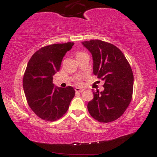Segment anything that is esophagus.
<instances>
[{"mask_svg": "<svg viewBox=\"0 0 157 157\" xmlns=\"http://www.w3.org/2000/svg\"><path fill=\"white\" fill-rule=\"evenodd\" d=\"M75 90V92H78V93H82V92H83L84 91V89L78 88V87H76Z\"/></svg>", "mask_w": 157, "mask_h": 157, "instance_id": "34e87169", "label": "esophagus"}]
</instances>
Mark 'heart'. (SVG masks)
I'll return each instance as SVG.
<instances>
[{"instance_id": "1", "label": "heart", "mask_w": 157, "mask_h": 157, "mask_svg": "<svg viewBox=\"0 0 157 157\" xmlns=\"http://www.w3.org/2000/svg\"><path fill=\"white\" fill-rule=\"evenodd\" d=\"M79 54H80V53H79ZM77 83H78V84H81V82H80V80H79V79H78V80H77Z\"/></svg>"}]
</instances>
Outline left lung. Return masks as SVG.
Returning a JSON list of instances; mask_svg holds the SVG:
<instances>
[{
	"label": "left lung",
	"instance_id": "left-lung-1",
	"mask_svg": "<svg viewBox=\"0 0 157 157\" xmlns=\"http://www.w3.org/2000/svg\"><path fill=\"white\" fill-rule=\"evenodd\" d=\"M91 52L94 74L105 81L103 91L94 92L87 105L93 118L110 123L123 115L132 98L134 75L128 61L114 45L98 39L82 42Z\"/></svg>",
	"mask_w": 157,
	"mask_h": 157
}]
</instances>
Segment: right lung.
Returning a JSON list of instances; mask_svg holds the SVG:
<instances>
[{
	"instance_id": "right-lung-1",
	"label": "right lung",
	"mask_w": 157,
	"mask_h": 157,
	"mask_svg": "<svg viewBox=\"0 0 157 157\" xmlns=\"http://www.w3.org/2000/svg\"><path fill=\"white\" fill-rule=\"evenodd\" d=\"M73 42L42 47L32 56L23 79L28 105L36 115L46 121L62 118L75 96L72 86H54L53 75L59 71L62 59Z\"/></svg>"
}]
</instances>
